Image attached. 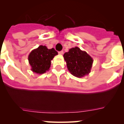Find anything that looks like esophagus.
<instances>
[{
  "label": "esophagus",
  "instance_id": "34e87169",
  "mask_svg": "<svg viewBox=\"0 0 124 124\" xmlns=\"http://www.w3.org/2000/svg\"><path fill=\"white\" fill-rule=\"evenodd\" d=\"M58 53H59V54H63V50L60 51V52H58Z\"/></svg>",
  "mask_w": 124,
  "mask_h": 124
}]
</instances>
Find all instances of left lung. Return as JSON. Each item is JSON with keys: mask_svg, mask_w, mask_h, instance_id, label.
I'll return each instance as SVG.
<instances>
[{"mask_svg": "<svg viewBox=\"0 0 124 124\" xmlns=\"http://www.w3.org/2000/svg\"><path fill=\"white\" fill-rule=\"evenodd\" d=\"M67 62V68L73 76L77 77H83L90 72L92 67V57L78 47L72 48L63 54Z\"/></svg>", "mask_w": 124, "mask_h": 124, "instance_id": "left-lung-1", "label": "left lung"}]
</instances>
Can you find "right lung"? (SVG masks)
<instances>
[{"label":"right lung","instance_id":"obj_1","mask_svg":"<svg viewBox=\"0 0 124 124\" xmlns=\"http://www.w3.org/2000/svg\"><path fill=\"white\" fill-rule=\"evenodd\" d=\"M57 52L54 49H48L46 46H40L31 52L28 60L32 67V71L36 73L43 74L49 69L51 61Z\"/></svg>","mask_w":124,"mask_h":124}]
</instances>
